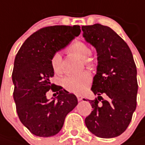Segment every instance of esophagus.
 Wrapping results in <instances>:
<instances>
[{"mask_svg":"<svg viewBox=\"0 0 145 145\" xmlns=\"http://www.w3.org/2000/svg\"><path fill=\"white\" fill-rule=\"evenodd\" d=\"M77 98L78 101H80V100H82L84 97H83L81 95H77Z\"/></svg>","mask_w":145,"mask_h":145,"instance_id":"obj_1","label":"esophagus"}]
</instances>
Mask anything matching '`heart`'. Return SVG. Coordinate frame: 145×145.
<instances>
[{"label":"heart","instance_id":"obj_1","mask_svg":"<svg viewBox=\"0 0 145 145\" xmlns=\"http://www.w3.org/2000/svg\"><path fill=\"white\" fill-rule=\"evenodd\" d=\"M69 54L74 55L77 58L83 59L84 64L88 69H93L96 66V58L90 52V49L87 43L84 41H74L67 48ZM51 66L53 71L60 74L62 73L61 58L58 53H55L51 58ZM91 82V76L87 71H84L77 74L70 75L62 80V85L65 90L75 94H81L87 90V87Z\"/></svg>","mask_w":145,"mask_h":145}]
</instances>
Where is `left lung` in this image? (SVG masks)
Listing matches in <instances>:
<instances>
[{
	"label": "left lung",
	"instance_id": "left-lung-1",
	"mask_svg": "<svg viewBox=\"0 0 145 145\" xmlns=\"http://www.w3.org/2000/svg\"><path fill=\"white\" fill-rule=\"evenodd\" d=\"M81 28L98 55L91 87L98 97L89 100L93 111L86 117L85 124L99 138L119 136L126 130L136 109L138 85L133 55L127 43L109 26L96 24Z\"/></svg>",
	"mask_w": 145,
	"mask_h": 145
}]
</instances>
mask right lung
<instances>
[{"label":"right lung","instance_id":"obj_1","mask_svg":"<svg viewBox=\"0 0 145 145\" xmlns=\"http://www.w3.org/2000/svg\"><path fill=\"white\" fill-rule=\"evenodd\" d=\"M80 26H46L33 33L18 51L14 60L13 93L19 119L31 133L50 137L58 133L65 117L77 104L74 94L52 84L51 58L80 33ZM57 100L46 97L48 90Z\"/></svg>","mask_w":145,"mask_h":145}]
</instances>
